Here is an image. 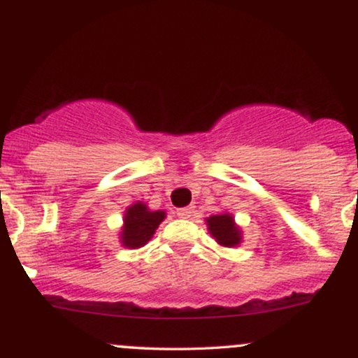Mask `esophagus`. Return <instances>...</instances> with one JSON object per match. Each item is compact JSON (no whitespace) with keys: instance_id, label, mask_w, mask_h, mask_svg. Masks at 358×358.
<instances>
[{"instance_id":"34e87169","label":"esophagus","mask_w":358,"mask_h":358,"mask_svg":"<svg viewBox=\"0 0 358 358\" xmlns=\"http://www.w3.org/2000/svg\"><path fill=\"white\" fill-rule=\"evenodd\" d=\"M193 210H195V207H182V208H176V215L180 217V219H190Z\"/></svg>"}]
</instances>
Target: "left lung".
Listing matches in <instances>:
<instances>
[{
	"mask_svg": "<svg viewBox=\"0 0 358 358\" xmlns=\"http://www.w3.org/2000/svg\"><path fill=\"white\" fill-rule=\"evenodd\" d=\"M208 232L224 248H236L241 244L242 234L231 213H219L207 219Z\"/></svg>",
	"mask_w": 358,
	"mask_h": 358,
	"instance_id": "8db88e82",
	"label": "left lung"
}]
</instances>
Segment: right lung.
<instances>
[{"instance_id":"obj_1","label":"right lung","mask_w":358,"mask_h":358,"mask_svg":"<svg viewBox=\"0 0 358 358\" xmlns=\"http://www.w3.org/2000/svg\"><path fill=\"white\" fill-rule=\"evenodd\" d=\"M166 217L165 212H151L145 203L138 202L126 208L124 225L121 231V244L124 248L138 249L143 248Z\"/></svg>"}]
</instances>
